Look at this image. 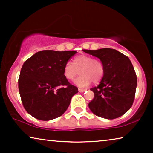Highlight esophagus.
<instances>
[{
    "instance_id": "34e87169",
    "label": "esophagus",
    "mask_w": 153,
    "mask_h": 153,
    "mask_svg": "<svg viewBox=\"0 0 153 153\" xmlns=\"http://www.w3.org/2000/svg\"><path fill=\"white\" fill-rule=\"evenodd\" d=\"M78 91H79V93H83V92H85V91H86V90H85V89H82V88H79V89H78Z\"/></svg>"
}]
</instances>
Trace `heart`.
Here are the masks:
<instances>
[{
    "instance_id": "heart-1",
    "label": "heart",
    "mask_w": 153,
    "mask_h": 153,
    "mask_svg": "<svg viewBox=\"0 0 153 153\" xmlns=\"http://www.w3.org/2000/svg\"><path fill=\"white\" fill-rule=\"evenodd\" d=\"M80 72L81 76L75 79L74 83L79 88H85L93 83H97L103 77L104 65L98 59L87 55H79L73 60V64L68 62L65 64L62 74L68 81H72Z\"/></svg>"
}]
</instances>
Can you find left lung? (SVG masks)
Returning <instances> with one entry per match:
<instances>
[{"label":"left lung","mask_w":153,"mask_h":153,"mask_svg":"<svg viewBox=\"0 0 153 153\" xmlns=\"http://www.w3.org/2000/svg\"><path fill=\"white\" fill-rule=\"evenodd\" d=\"M83 51L99 58L104 68L100 84L91 89L95 96L89 108L96 116L109 120L123 116L132 105L137 84L130 60L109 48Z\"/></svg>","instance_id":"8db88e82"}]
</instances>
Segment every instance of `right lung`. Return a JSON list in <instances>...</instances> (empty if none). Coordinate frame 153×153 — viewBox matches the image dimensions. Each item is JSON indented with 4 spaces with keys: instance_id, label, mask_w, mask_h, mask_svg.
Returning a JSON list of instances; mask_svg holds the SVG:
<instances>
[{
    "instance_id": "add662e5",
    "label": "right lung",
    "mask_w": 153,
    "mask_h": 153,
    "mask_svg": "<svg viewBox=\"0 0 153 153\" xmlns=\"http://www.w3.org/2000/svg\"><path fill=\"white\" fill-rule=\"evenodd\" d=\"M76 53L44 50L24 62L19 78V91L24 107L30 116L50 120L68 109L78 88L65 78L62 70Z\"/></svg>"
}]
</instances>
